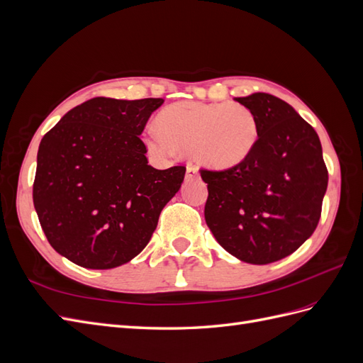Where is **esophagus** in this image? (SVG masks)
<instances>
[{
  "label": "esophagus",
  "instance_id": "esophagus-1",
  "mask_svg": "<svg viewBox=\"0 0 363 363\" xmlns=\"http://www.w3.org/2000/svg\"><path fill=\"white\" fill-rule=\"evenodd\" d=\"M196 175H199V169H196L194 164H188V168H186V179H194V177H196Z\"/></svg>",
  "mask_w": 363,
  "mask_h": 363
}]
</instances>
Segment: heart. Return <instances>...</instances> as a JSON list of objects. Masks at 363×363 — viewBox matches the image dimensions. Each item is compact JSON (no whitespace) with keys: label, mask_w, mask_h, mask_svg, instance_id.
<instances>
[{"label":"heart","mask_w":363,"mask_h":363,"mask_svg":"<svg viewBox=\"0 0 363 363\" xmlns=\"http://www.w3.org/2000/svg\"><path fill=\"white\" fill-rule=\"evenodd\" d=\"M156 128L144 138L150 152H194L196 162L216 171L244 163L259 139L255 113L235 103H172L157 113Z\"/></svg>","instance_id":"heart-1"}]
</instances>
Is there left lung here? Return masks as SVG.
<instances>
[{
    "mask_svg": "<svg viewBox=\"0 0 363 363\" xmlns=\"http://www.w3.org/2000/svg\"><path fill=\"white\" fill-rule=\"evenodd\" d=\"M235 100L255 113L259 139L239 167L200 171L208 191L204 218L230 255L267 265L315 232L328 172L320 138L292 106L265 92Z\"/></svg>",
    "mask_w": 363,
    "mask_h": 363,
    "instance_id": "left-lung-1",
    "label": "left lung"
}]
</instances>
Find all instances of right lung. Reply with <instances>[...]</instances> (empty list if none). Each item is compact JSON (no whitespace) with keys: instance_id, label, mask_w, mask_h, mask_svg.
Returning <instances> with one entry per match:
<instances>
[{"instance_id":"obj_1","label":"right lung","mask_w":363,"mask_h":363,"mask_svg":"<svg viewBox=\"0 0 363 363\" xmlns=\"http://www.w3.org/2000/svg\"><path fill=\"white\" fill-rule=\"evenodd\" d=\"M162 104L96 96L42 138L33 203L51 247L75 265L111 269L136 257L179 192L186 168H152L139 138Z\"/></svg>"}]
</instances>
